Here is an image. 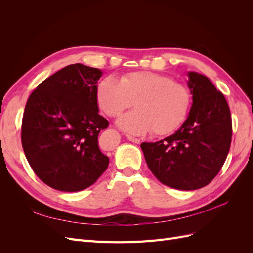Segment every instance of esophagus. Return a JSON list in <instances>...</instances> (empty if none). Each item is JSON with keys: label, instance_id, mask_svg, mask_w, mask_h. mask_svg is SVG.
Listing matches in <instances>:
<instances>
[{"label": "esophagus", "instance_id": "34e87169", "mask_svg": "<svg viewBox=\"0 0 253 253\" xmlns=\"http://www.w3.org/2000/svg\"><path fill=\"white\" fill-rule=\"evenodd\" d=\"M126 138H127L129 141H132V142H134V143H137V144L140 143V139L135 138V137H132V136H129V135L126 136Z\"/></svg>", "mask_w": 253, "mask_h": 253}]
</instances>
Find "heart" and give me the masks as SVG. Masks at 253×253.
<instances>
[{
    "mask_svg": "<svg viewBox=\"0 0 253 253\" xmlns=\"http://www.w3.org/2000/svg\"><path fill=\"white\" fill-rule=\"evenodd\" d=\"M96 99L110 117L118 116L134 104L137 109L120 116L116 124L122 131L141 136L151 132L167 135L185 121L191 105L190 90L166 75L133 72L120 80L109 76L99 82Z\"/></svg>",
    "mask_w": 253,
    "mask_h": 253,
    "instance_id": "b5f03b06",
    "label": "heart"
}]
</instances>
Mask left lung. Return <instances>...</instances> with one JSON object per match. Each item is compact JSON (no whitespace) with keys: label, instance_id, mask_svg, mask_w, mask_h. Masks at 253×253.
<instances>
[{"label":"left lung","instance_id":"1","mask_svg":"<svg viewBox=\"0 0 253 253\" xmlns=\"http://www.w3.org/2000/svg\"><path fill=\"white\" fill-rule=\"evenodd\" d=\"M187 75L192 95L187 119L173 135L140 144L155 177L182 191L211 182L225 163L232 137L231 115L224 95L206 76L196 72Z\"/></svg>","mask_w":253,"mask_h":253}]
</instances>
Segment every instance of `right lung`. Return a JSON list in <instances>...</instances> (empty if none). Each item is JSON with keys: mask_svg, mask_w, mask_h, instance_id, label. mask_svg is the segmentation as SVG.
<instances>
[{"mask_svg": "<svg viewBox=\"0 0 253 253\" xmlns=\"http://www.w3.org/2000/svg\"><path fill=\"white\" fill-rule=\"evenodd\" d=\"M102 71L80 63L51 75L29 96L22 120V147L32 169L47 186L77 192L109 166L98 135L109 126L99 115L97 82Z\"/></svg>", "mask_w": 253, "mask_h": 253, "instance_id": "right-lung-1", "label": "right lung"}]
</instances>
